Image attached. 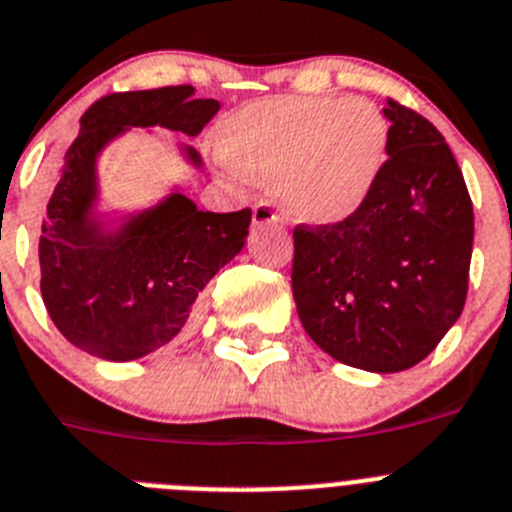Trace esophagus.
Masks as SVG:
<instances>
[{
    "label": "esophagus",
    "mask_w": 512,
    "mask_h": 512,
    "mask_svg": "<svg viewBox=\"0 0 512 512\" xmlns=\"http://www.w3.org/2000/svg\"><path fill=\"white\" fill-rule=\"evenodd\" d=\"M252 221H255V226L278 224V213H275L273 203L257 201L255 206H252Z\"/></svg>",
    "instance_id": "34e87169"
}]
</instances>
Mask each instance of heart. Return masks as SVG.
I'll use <instances>...</instances> for the list:
<instances>
[{
	"label": "heart",
	"instance_id": "1",
	"mask_svg": "<svg viewBox=\"0 0 512 512\" xmlns=\"http://www.w3.org/2000/svg\"><path fill=\"white\" fill-rule=\"evenodd\" d=\"M389 121L366 97L275 95L247 102L221 126L237 170L270 177L293 221L332 226L361 211L389 157Z\"/></svg>",
	"mask_w": 512,
	"mask_h": 512
}]
</instances>
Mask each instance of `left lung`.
<instances>
[{
    "label": "left lung",
    "mask_w": 512,
    "mask_h": 512,
    "mask_svg": "<svg viewBox=\"0 0 512 512\" xmlns=\"http://www.w3.org/2000/svg\"><path fill=\"white\" fill-rule=\"evenodd\" d=\"M389 159L366 206L293 229L291 286L306 335L345 366L397 373L461 317L474 208L441 131L386 100Z\"/></svg>",
    "instance_id": "obj_1"
}]
</instances>
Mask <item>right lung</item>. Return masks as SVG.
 <instances>
[{"instance_id":"add662e5","label":"right lung","mask_w":512,"mask_h":512,"mask_svg":"<svg viewBox=\"0 0 512 512\" xmlns=\"http://www.w3.org/2000/svg\"><path fill=\"white\" fill-rule=\"evenodd\" d=\"M193 92L177 84L100 97L82 115L48 201L38 244L43 304L71 345L102 361H136L167 345L250 234V208L201 211L182 193L126 216L118 229L95 216L100 151L128 128L198 136L221 105ZM182 151L201 167L193 146Z\"/></svg>"}]
</instances>
